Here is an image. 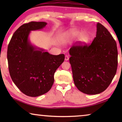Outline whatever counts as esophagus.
<instances>
[{
  "label": "esophagus",
  "mask_w": 122,
  "mask_h": 122,
  "mask_svg": "<svg viewBox=\"0 0 122 122\" xmlns=\"http://www.w3.org/2000/svg\"><path fill=\"white\" fill-rule=\"evenodd\" d=\"M69 56H68V55H66V56H65V61H68V60H69Z\"/></svg>",
  "instance_id": "34e87169"
}]
</instances>
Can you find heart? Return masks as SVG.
<instances>
[{
	"mask_svg": "<svg viewBox=\"0 0 122 122\" xmlns=\"http://www.w3.org/2000/svg\"><path fill=\"white\" fill-rule=\"evenodd\" d=\"M78 38V40L81 44H86L89 41V36L86 32H82L81 30H70L61 37V41L63 43Z\"/></svg>",
	"mask_w": 122,
	"mask_h": 122,
	"instance_id": "heart-1",
	"label": "heart"
}]
</instances>
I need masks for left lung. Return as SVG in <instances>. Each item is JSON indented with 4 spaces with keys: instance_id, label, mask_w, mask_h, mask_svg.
<instances>
[{
    "instance_id": "8db88e82",
    "label": "left lung",
    "mask_w": 122,
    "mask_h": 122,
    "mask_svg": "<svg viewBox=\"0 0 122 122\" xmlns=\"http://www.w3.org/2000/svg\"><path fill=\"white\" fill-rule=\"evenodd\" d=\"M92 44L69 49L74 84L80 92L88 95L104 92L114 77L118 65L116 42L102 24H97Z\"/></svg>"
}]
</instances>
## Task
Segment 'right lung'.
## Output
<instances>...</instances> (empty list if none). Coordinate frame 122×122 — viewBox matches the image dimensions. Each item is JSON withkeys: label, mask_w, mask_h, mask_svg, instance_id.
Segmentation results:
<instances>
[{"label": "right lung", "mask_w": 122, "mask_h": 122, "mask_svg": "<svg viewBox=\"0 0 122 122\" xmlns=\"http://www.w3.org/2000/svg\"><path fill=\"white\" fill-rule=\"evenodd\" d=\"M46 22L32 21L22 25L14 32L7 48V60L12 81L26 95L37 97L52 86L54 75L65 60L63 54L54 55L32 44V30H41Z\"/></svg>", "instance_id": "right-lung-1"}]
</instances>
